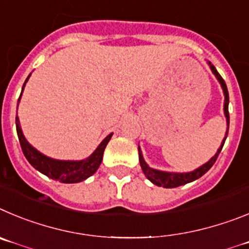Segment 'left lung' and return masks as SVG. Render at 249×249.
Here are the masks:
<instances>
[{"instance_id":"left-lung-1","label":"left lung","mask_w":249,"mask_h":249,"mask_svg":"<svg viewBox=\"0 0 249 249\" xmlns=\"http://www.w3.org/2000/svg\"><path fill=\"white\" fill-rule=\"evenodd\" d=\"M207 64L208 67H210V69H211L212 73L214 74V77L217 78L219 84H221V88H222L223 90V95H225V102H223V113H225L226 123H227V130H226L225 138H223L222 142H221V146L218 147V150H217V152L214 154V156H212L207 162L201 165L200 167H197V169H195L194 171H190V172H169V171H162V170L152 169V167H150L149 165H147L146 161L144 160L142 152H141L140 146H139L138 150H139V161H140V166L141 169H142V171H144L145 176L147 178V180L151 181L154 185L162 186V187H165V189H174V187L186 185V183L192 182V181L200 178L201 176H203L208 170L211 169L212 165L214 163V161H216L217 158H218L219 152H221V150H222L223 145H225V141L228 135V127H230V114H228V103H230V98H228L227 86H226L223 78L219 75L217 69L214 68L213 64H212L211 62H207Z\"/></svg>"}]
</instances>
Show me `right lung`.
<instances>
[{"mask_svg":"<svg viewBox=\"0 0 249 249\" xmlns=\"http://www.w3.org/2000/svg\"><path fill=\"white\" fill-rule=\"evenodd\" d=\"M30 77L31 74L27 77L26 82H24L23 87H22V91L21 95H19L18 98V103L19 100H21L22 93H23L26 83L28 82ZM17 108H18V107H17ZM16 129H17V135H18L22 151H23L24 156H26V159L28 160V162H30L36 170H38V171L42 172L43 175L48 176L49 178L60 181V182L63 183L82 182V181L90 178L91 175L97 171L98 167L100 166L105 147H107L109 140H110L111 136H113V134H109V135L98 145V147L94 150L93 154L89 155L87 159H83V160H57V159L49 158V156H46L44 154H42L41 151H38L36 147H33L32 145L27 141L23 133H22V127L21 125H19V119L17 115H16Z\"/></svg>","mask_w":249,"mask_h":249,"instance_id":"1","label":"right lung"}]
</instances>
